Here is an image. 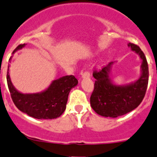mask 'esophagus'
<instances>
[{
  "mask_svg": "<svg viewBox=\"0 0 157 157\" xmlns=\"http://www.w3.org/2000/svg\"><path fill=\"white\" fill-rule=\"evenodd\" d=\"M90 76V74L89 72H87V71H85V72H83V74H81V78L84 79V78H89Z\"/></svg>",
  "mask_w": 157,
  "mask_h": 157,
  "instance_id": "esophagus-1",
  "label": "esophagus"
}]
</instances>
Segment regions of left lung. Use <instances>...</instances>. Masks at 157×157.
<instances>
[{"label":"left lung","instance_id":"8db88e82","mask_svg":"<svg viewBox=\"0 0 157 157\" xmlns=\"http://www.w3.org/2000/svg\"><path fill=\"white\" fill-rule=\"evenodd\" d=\"M132 51L138 54L141 60L140 76L137 80L126 84H117L111 77L110 62L100 71H95L94 90L90 97V106L99 115L105 117H115L124 115L136 109L142 102L149 80V69L144 52L136 44L129 43Z\"/></svg>","mask_w":157,"mask_h":157}]
</instances>
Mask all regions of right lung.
Masks as SVG:
<instances>
[{"mask_svg": "<svg viewBox=\"0 0 157 157\" xmlns=\"http://www.w3.org/2000/svg\"><path fill=\"white\" fill-rule=\"evenodd\" d=\"M18 45L13 54L26 46ZM12 56L9 61H11ZM7 67V81L11 98L18 109L30 117L39 120H52L60 117L66 109L69 93L78 84V80L73 75L63 76L51 82L44 90L35 94H23L12 83Z\"/></svg>", "mask_w": 157, "mask_h": 157, "instance_id": "add662e5", "label": "right lung"}]
</instances>
